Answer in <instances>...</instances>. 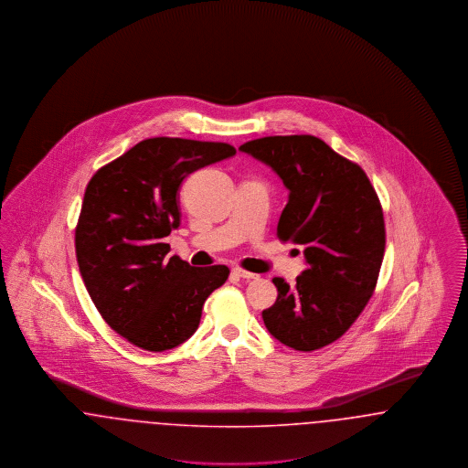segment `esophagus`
<instances>
[{"mask_svg":"<svg viewBox=\"0 0 468 468\" xmlns=\"http://www.w3.org/2000/svg\"><path fill=\"white\" fill-rule=\"evenodd\" d=\"M233 275H237V277H240V279H244V281L258 279V275H256V273H250V271L242 270V268H233Z\"/></svg>","mask_w":468,"mask_h":468,"instance_id":"1","label":"esophagus"}]
</instances>
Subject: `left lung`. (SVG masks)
<instances>
[{
  "instance_id": "1",
  "label": "left lung",
  "mask_w": 468,
  "mask_h": 468,
  "mask_svg": "<svg viewBox=\"0 0 468 468\" xmlns=\"http://www.w3.org/2000/svg\"><path fill=\"white\" fill-rule=\"evenodd\" d=\"M240 151L268 165L290 189L277 224L281 242L303 245L307 268L291 288L275 277L268 332L311 353L346 334L376 291L386 228L378 193L361 166L312 134L265 136Z\"/></svg>"
}]
</instances>
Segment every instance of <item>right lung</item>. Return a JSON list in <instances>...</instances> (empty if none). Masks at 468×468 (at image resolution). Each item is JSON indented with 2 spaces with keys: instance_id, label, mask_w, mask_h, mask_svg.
Listing matches in <instances>:
<instances>
[{
  "instance_id": "obj_1",
  "label": "right lung",
  "mask_w": 468,
  "mask_h": 468,
  "mask_svg": "<svg viewBox=\"0 0 468 468\" xmlns=\"http://www.w3.org/2000/svg\"><path fill=\"white\" fill-rule=\"evenodd\" d=\"M235 153L223 142L156 136L90 177L75 228L79 270L107 324L140 349L161 353L186 342L205 300L229 275L224 265L168 258L165 237L180 224V182Z\"/></svg>"
}]
</instances>
